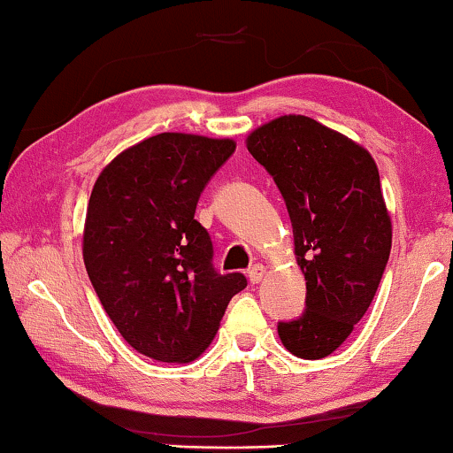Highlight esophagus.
Here are the masks:
<instances>
[{
    "label": "esophagus",
    "mask_w": 453,
    "mask_h": 453,
    "mask_svg": "<svg viewBox=\"0 0 453 453\" xmlns=\"http://www.w3.org/2000/svg\"><path fill=\"white\" fill-rule=\"evenodd\" d=\"M264 276H265V265H262V264L251 265L250 272H247V278H250L251 284H257Z\"/></svg>",
    "instance_id": "obj_1"
}]
</instances>
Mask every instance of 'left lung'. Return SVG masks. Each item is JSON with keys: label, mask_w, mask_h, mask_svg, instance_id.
<instances>
[{"label": "left lung", "mask_w": 453, "mask_h": 453, "mask_svg": "<svg viewBox=\"0 0 453 453\" xmlns=\"http://www.w3.org/2000/svg\"><path fill=\"white\" fill-rule=\"evenodd\" d=\"M293 222L305 311L278 324L284 349L315 361L332 355L367 313L392 250V220L371 154L305 115H282L247 135Z\"/></svg>", "instance_id": "left-lung-1"}]
</instances>
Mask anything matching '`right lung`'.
Listing matches in <instances>:
<instances>
[{
    "label": "right lung",
    "mask_w": 453,
    "mask_h": 453,
    "mask_svg": "<svg viewBox=\"0 0 453 453\" xmlns=\"http://www.w3.org/2000/svg\"><path fill=\"white\" fill-rule=\"evenodd\" d=\"M234 142L165 132L111 160L92 188L84 264L126 342L163 363H189L219 332L228 301L247 287L219 274L196 206Z\"/></svg>",
    "instance_id": "add662e5"
}]
</instances>
